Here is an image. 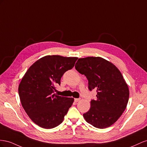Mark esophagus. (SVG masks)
<instances>
[{
  "instance_id": "34e87169",
  "label": "esophagus",
  "mask_w": 147,
  "mask_h": 147,
  "mask_svg": "<svg viewBox=\"0 0 147 147\" xmlns=\"http://www.w3.org/2000/svg\"><path fill=\"white\" fill-rule=\"evenodd\" d=\"M79 100H81V98H74V102H79Z\"/></svg>"
}]
</instances>
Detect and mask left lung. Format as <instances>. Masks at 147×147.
Wrapping results in <instances>:
<instances>
[{"label":"left lung","mask_w":147,"mask_h":147,"mask_svg":"<svg viewBox=\"0 0 147 147\" xmlns=\"http://www.w3.org/2000/svg\"><path fill=\"white\" fill-rule=\"evenodd\" d=\"M86 76L89 89H95L97 99L92 100L89 110L83 114L88 123L104 129L114 124L122 115L129 100V90L120 71L101 57L79 58L75 65Z\"/></svg>","instance_id":"obj_1"}]
</instances>
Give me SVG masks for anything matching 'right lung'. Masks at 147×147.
Returning <instances> with one entry per match:
<instances>
[{
	"instance_id": "right-lung-1",
	"label": "right lung",
	"mask_w": 147,
	"mask_h": 147,
	"mask_svg": "<svg viewBox=\"0 0 147 147\" xmlns=\"http://www.w3.org/2000/svg\"><path fill=\"white\" fill-rule=\"evenodd\" d=\"M77 57L47 55L33 63L18 87L22 107L39 126L52 129L60 124L74 102L73 98L53 94L63 74L72 69Z\"/></svg>"
}]
</instances>
